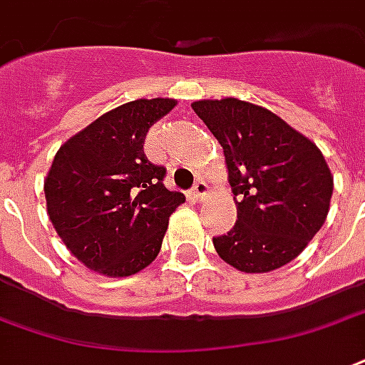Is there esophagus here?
I'll return each instance as SVG.
<instances>
[{"label":"esophagus","mask_w":365,"mask_h":365,"mask_svg":"<svg viewBox=\"0 0 365 365\" xmlns=\"http://www.w3.org/2000/svg\"><path fill=\"white\" fill-rule=\"evenodd\" d=\"M207 191H209L207 183L197 182L195 185H193V191H191V195H193V199H197V201H203L205 195H207Z\"/></svg>","instance_id":"esophagus-1"}]
</instances>
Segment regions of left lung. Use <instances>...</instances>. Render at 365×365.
Masks as SVG:
<instances>
[{"label":"left lung","instance_id":"8db88e82","mask_svg":"<svg viewBox=\"0 0 365 365\" xmlns=\"http://www.w3.org/2000/svg\"><path fill=\"white\" fill-rule=\"evenodd\" d=\"M224 150L237 220L212 237L242 272H269L306 250L329 212L333 175L307 137L267 108L237 98L191 104Z\"/></svg>","mask_w":365,"mask_h":365}]
</instances>
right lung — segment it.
Instances as JSON below:
<instances>
[{"label":"right lung","instance_id":"right-lung-1","mask_svg":"<svg viewBox=\"0 0 365 365\" xmlns=\"http://www.w3.org/2000/svg\"><path fill=\"white\" fill-rule=\"evenodd\" d=\"M172 98L133 100L73 135L46 175L48 215L81 263L106 277H129L158 255L168 218L185 201L166 190V168L148 160V128Z\"/></svg>","mask_w":365,"mask_h":365}]
</instances>
